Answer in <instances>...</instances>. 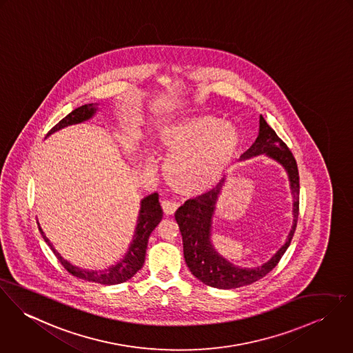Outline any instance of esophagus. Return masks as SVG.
I'll return each instance as SVG.
<instances>
[{"instance_id": "obj_1", "label": "esophagus", "mask_w": 353, "mask_h": 353, "mask_svg": "<svg viewBox=\"0 0 353 353\" xmlns=\"http://www.w3.org/2000/svg\"><path fill=\"white\" fill-rule=\"evenodd\" d=\"M161 205H162L165 215H173L176 212V210L179 208V203L173 201V200H163L161 203Z\"/></svg>"}]
</instances>
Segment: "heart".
<instances>
[{
  "instance_id": "obj_1",
  "label": "heart",
  "mask_w": 353,
  "mask_h": 353,
  "mask_svg": "<svg viewBox=\"0 0 353 353\" xmlns=\"http://www.w3.org/2000/svg\"><path fill=\"white\" fill-rule=\"evenodd\" d=\"M156 139L172 154L166 166L169 183L187 195L221 184L242 148L238 127L211 115L165 123L158 127Z\"/></svg>"
}]
</instances>
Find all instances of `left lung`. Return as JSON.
Returning <instances> with one entry per match:
<instances>
[{
  "label": "left lung",
  "mask_w": 353,
  "mask_h": 353,
  "mask_svg": "<svg viewBox=\"0 0 353 353\" xmlns=\"http://www.w3.org/2000/svg\"><path fill=\"white\" fill-rule=\"evenodd\" d=\"M260 154L274 158L285 168L288 173L294 196V223L291 232L285 239V243L272 254L260 257L250 263H241L228 257L216 245L213 246L215 241L212 236V221L215 205L222 194L225 180L210 192L187 200L176 211L174 218L183 235L185 263L192 274L207 285L230 290L252 284L274 270L291 243L299 215L298 165L291 150L277 137L263 117H260L259 137L250 149L242 154V158L256 157Z\"/></svg>",
  "instance_id": "obj_1"
}]
</instances>
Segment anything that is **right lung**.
Here are the masks:
<instances>
[{
	"label": "right lung",
	"mask_w": 353,
	"mask_h": 353,
	"mask_svg": "<svg viewBox=\"0 0 353 353\" xmlns=\"http://www.w3.org/2000/svg\"><path fill=\"white\" fill-rule=\"evenodd\" d=\"M94 112H96V107L93 104L81 105L79 108H76L74 111H72L68 117L59 120V123H57L50 130V134L62 128V127H66L69 124H76V123H81L83 120H88V119H90L94 115ZM162 215H163V212H162L161 204L158 201L157 192L146 196L141 203V211H139L137 230H135L132 243L128 248L127 254L124 256L123 260L119 261L115 267H111L107 271H100V272L85 271V270H81V268L72 265L69 261H66L55 250L52 243L48 241V238L43 233L39 223H38V226H39L40 233L43 235L44 241L48 243V246L51 248V250L54 252L57 259L61 261V264L65 267V270L69 274H72L73 276L79 277V279H82V280H88V281L99 283V284H105V285H112V284H120V283L131 279L143 267L149 236L152 234V232L156 229L158 223L161 222Z\"/></svg>",
	"instance_id": "1"
}]
</instances>
